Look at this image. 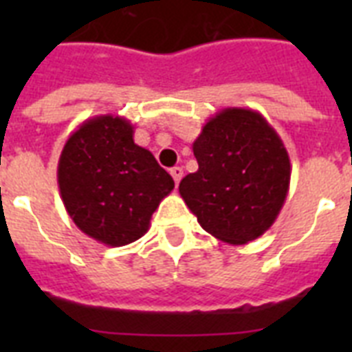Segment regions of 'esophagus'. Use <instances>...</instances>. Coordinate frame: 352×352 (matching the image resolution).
Returning a JSON list of instances; mask_svg holds the SVG:
<instances>
[{"instance_id": "1", "label": "esophagus", "mask_w": 352, "mask_h": 352, "mask_svg": "<svg viewBox=\"0 0 352 352\" xmlns=\"http://www.w3.org/2000/svg\"><path fill=\"white\" fill-rule=\"evenodd\" d=\"M171 177H173V181H175V184H179L182 179V168H171Z\"/></svg>"}]
</instances>
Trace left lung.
I'll return each mask as SVG.
<instances>
[{
  "label": "left lung",
  "mask_w": 352,
  "mask_h": 352,
  "mask_svg": "<svg viewBox=\"0 0 352 352\" xmlns=\"http://www.w3.org/2000/svg\"><path fill=\"white\" fill-rule=\"evenodd\" d=\"M199 170L179 193L204 230L228 245H246L274 225L290 184V159L261 113L226 107L193 142Z\"/></svg>",
  "instance_id": "1"
}]
</instances>
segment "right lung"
Returning a JSON list of instances; mask_svg holds the SVG:
<instances>
[{
    "instance_id": "1",
    "label": "right lung",
    "mask_w": 352,
    "mask_h": 352,
    "mask_svg": "<svg viewBox=\"0 0 352 352\" xmlns=\"http://www.w3.org/2000/svg\"><path fill=\"white\" fill-rule=\"evenodd\" d=\"M131 122L100 115L71 133L58 160V188L80 230L107 246L140 239L175 182L133 140Z\"/></svg>"
}]
</instances>
